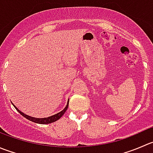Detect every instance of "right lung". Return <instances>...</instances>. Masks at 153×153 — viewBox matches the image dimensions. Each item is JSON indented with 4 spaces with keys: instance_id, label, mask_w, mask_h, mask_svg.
<instances>
[{
    "instance_id": "right-lung-1",
    "label": "right lung",
    "mask_w": 153,
    "mask_h": 153,
    "mask_svg": "<svg viewBox=\"0 0 153 153\" xmlns=\"http://www.w3.org/2000/svg\"><path fill=\"white\" fill-rule=\"evenodd\" d=\"M13 106H14L15 108H16V109L17 110L18 112L20 113V114H22V116H23L24 117L26 118V119L32 121V122H33V123H36L48 124V123H54V122H55V121L58 120L60 119V118L62 116H63V114H64V113L66 112V110H67L68 106H69V102H68L67 105H66V108H65L63 110V111H60V112H59L58 114H54V115H53V116L49 117H46V118H34V117H31L27 116V115L25 114H24V113H22V111H19V110L18 109V108H16V107L14 105H13Z\"/></svg>"
}]
</instances>
